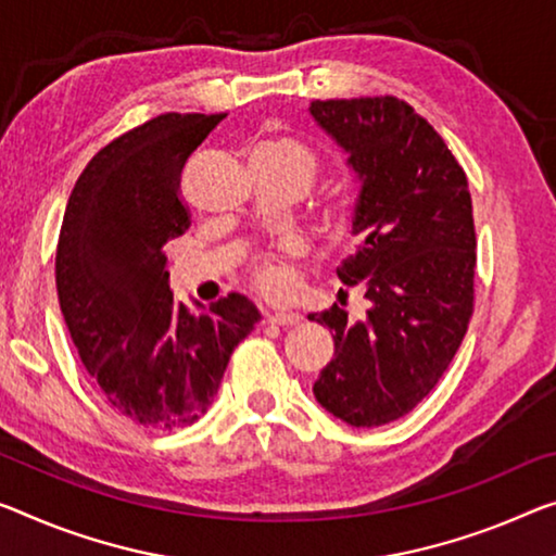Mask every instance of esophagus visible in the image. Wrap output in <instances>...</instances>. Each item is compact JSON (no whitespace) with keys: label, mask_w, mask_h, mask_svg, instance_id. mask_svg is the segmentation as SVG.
<instances>
[{"label":"esophagus","mask_w":556,"mask_h":556,"mask_svg":"<svg viewBox=\"0 0 556 556\" xmlns=\"http://www.w3.org/2000/svg\"><path fill=\"white\" fill-rule=\"evenodd\" d=\"M270 326H283V328H293L298 326V323L303 320L301 313H273L266 318Z\"/></svg>","instance_id":"1"}]
</instances>
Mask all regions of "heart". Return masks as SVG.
Returning a JSON list of instances; mask_svg holds the SVG:
<instances>
[{
	"mask_svg": "<svg viewBox=\"0 0 556 556\" xmlns=\"http://www.w3.org/2000/svg\"><path fill=\"white\" fill-rule=\"evenodd\" d=\"M258 153L286 161V164L301 170V174L307 178V184H313L315 174H318V159H315V153L295 139L268 141L266 147H261ZM288 258H290L288 253H263L253 261L251 283L263 298H270V301H286V298L295 293L298 278Z\"/></svg>",
	"mask_w": 556,
	"mask_h": 556,
	"instance_id": "1",
	"label": "heart"
}]
</instances>
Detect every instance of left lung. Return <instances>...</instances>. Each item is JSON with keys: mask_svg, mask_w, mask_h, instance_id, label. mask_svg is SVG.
I'll list each match as a JSON object with an SVG mask.
<instances>
[{"mask_svg": "<svg viewBox=\"0 0 556 556\" xmlns=\"http://www.w3.org/2000/svg\"><path fill=\"white\" fill-rule=\"evenodd\" d=\"M311 114L361 178L355 253L338 268L370 311L350 323L338 303L307 315L336 340L313 395L353 427L407 415L463 343L475 311L477 238L463 166L442 136L395 97L313 101Z\"/></svg>", "mask_w": 556, "mask_h": 556, "instance_id": "left-lung-1", "label": "left lung"}]
</instances>
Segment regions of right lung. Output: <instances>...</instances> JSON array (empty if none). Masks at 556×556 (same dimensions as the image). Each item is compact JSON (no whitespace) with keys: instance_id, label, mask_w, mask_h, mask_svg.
I'll return each mask as SVG.
<instances>
[{"instance_id":"right-lung-1","label":"right lung","mask_w":556,"mask_h":556,"mask_svg":"<svg viewBox=\"0 0 556 556\" xmlns=\"http://www.w3.org/2000/svg\"><path fill=\"white\" fill-rule=\"evenodd\" d=\"M226 114H161L106 143L66 203L56 293L66 328L106 403L147 430L206 413L236 345L261 313L228 293L193 315L168 288L166 243L191 213L181 170Z\"/></svg>"}]
</instances>
